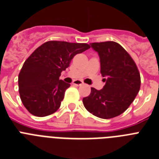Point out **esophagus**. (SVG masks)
I'll return each mask as SVG.
<instances>
[{
	"label": "esophagus",
	"mask_w": 159,
	"mask_h": 159,
	"mask_svg": "<svg viewBox=\"0 0 159 159\" xmlns=\"http://www.w3.org/2000/svg\"><path fill=\"white\" fill-rule=\"evenodd\" d=\"M82 84H83V82H81V81H78V80L73 82V85H75V86H81V85H82Z\"/></svg>",
	"instance_id": "esophagus-1"
}]
</instances>
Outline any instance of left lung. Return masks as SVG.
<instances>
[{"label":"left lung","instance_id":"1","mask_svg":"<svg viewBox=\"0 0 159 159\" xmlns=\"http://www.w3.org/2000/svg\"><path fill=\"white\" fill-rule=\"evenodd\" d=\"M98 53L100 73L106 82L102 90L91 87L90 95L82 99L84 107L102 119L118 116L135 99L141 86V76L130 55L113 41L90 43Z\"/></svg>","mask_w":159,"mask_h":159}]
</instances>
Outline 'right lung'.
I'll list each match as a JSON object with an SVG mask.
<instances>
[{
  "instance_id": "right-lung-1",
  "label": "right lung",
  "mask_w": 159,
  "mask_h": 159,
  "mask_svg": "<svg viewBox=\"0 0 159 159\" xmlns=\"http://www.w3.org/2000/svg\"><path fill=\"white\" fill-rule=\"evenodd\" d=\"M90 46L87 43L48 41L32 52L18 75L20 98L30 114L43 117L61 107L65 90L70 86L59 80L71 60Z\"/></svg>"
}]
</instances>
